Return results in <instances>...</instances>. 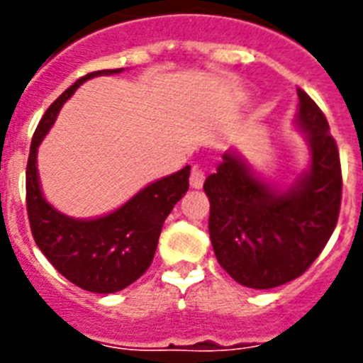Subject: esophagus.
Segmentation results:
<instances>
[{"label": "esophagus", "mask_w": 363, "mask_h": 363, "mask_svg": "<svg viewBox=\"0 0 363 363\" xmlns=\"http://www.w3.org/2000/svg\"><path fill=\"white\" fill-rule=\"evenodd\" d=\"M203 182H205L203 171L199 169V167H194L192 175H190V186L196 188V190H199V188L203 186Z\"/></svg>", "instance_id": "esophagus-1"}]
</instances>
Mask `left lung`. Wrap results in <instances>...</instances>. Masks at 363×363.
I'll use <instances>...</instances> for the list:
<instances>
[{
	"label": "left lung",
	"instance_id": "1",
	"mask_svg": "<svg viewBox=\"0 0 363 363\" xmlns=\"http://www.w3.org/2000/svg\"><path fill=\"white\" fill-rule=\"evenodd\" d=\"M294 124L309 145V165L288 186L265 181L238 150L205 179L209 235L218 264L242 286L267 290L298 279L332 238L341 207V164L318 105L298 90Z\"/></svg>",
	"mask_w": 363,
	"mask_h": 363
}]
</instances>
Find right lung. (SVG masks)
I'll return each mask as SVG.
<instances>
[{
	"label": "right lung",
	"mask_w": 363,
	"mask_h": 363,
	"mask_svg": "<svg viewBox=\"0 0 363 363\" xmlns=\"http://www.w3.org/2000/svg\"><path fill=\"white\" fill-rule=\"evenodd\" d=\"M122 71H94L67 88L37 125L26 167V205L37 247L67 281L96 294L124 290L150 267L164 220L188 192L190 177V165H186L150 182L118 209L98 218H73L45 199L37 171V148L56 122L60 109L82 82Z\"/></svg>",
	"instance_id": "add662e5"
}]
</instances>
